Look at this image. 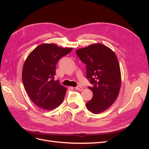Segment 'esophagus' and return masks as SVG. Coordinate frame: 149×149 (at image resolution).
Masks as SVG:
<instances>
[{
    "mask_svg": "<svg viewBox=\"0 0 149 149\" xmlns=\"http://www.w3.org/2000/svg\"><path fill=\"white\" fill-rule=\"evenodd\" d=\"M75 89L76 90H78V91H83V88L82 87H81V86H76V87H75Z\"/></svg>",
    "mask_w": 149,
    "mask_h": 149,
    "instance_id": "esophagus-1",
    "label": "esophagus"
}]
</instances>
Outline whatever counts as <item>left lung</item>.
<instances>
[{
    "label": "left lung",
    "instance_id": "8db88e82",
    "mask_svg": "<svg viewBox=\"0 0 149 149\" xmlns=\"http://www.w3.org/2000/svg\"><path fill=\"white\" fill-rule=\"evenodd\" d=\"M76 54L86 65V78L93 86H89L93 98L86 106L94 114L109 107L118 97L121 85L119 61L115 53L101 43L79 48Z\"/></svg>",
    "mask_w": 149,
    "mask_h": 149
}]
</instances>
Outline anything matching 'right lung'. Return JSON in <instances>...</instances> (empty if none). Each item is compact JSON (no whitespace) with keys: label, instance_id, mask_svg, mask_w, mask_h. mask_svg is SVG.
<instances>
[{"label":"right lung","instance_id":"right-lung-1","mask_svg":"<svg viewBox=\"0 0 149 149\" xmlns=\"http://www.w3.org/2000/svg\"><path fill=\"white\" fill-rule=\"evenodd\" d=\"M72 48H61L53 43L40 45L31 52L24 64L22 81L26 93L36 105L47 110L59 106L67 89L54 80L56 65Z\"/></svg>","mask_w":149,"mask_h":149}]
</instances>
